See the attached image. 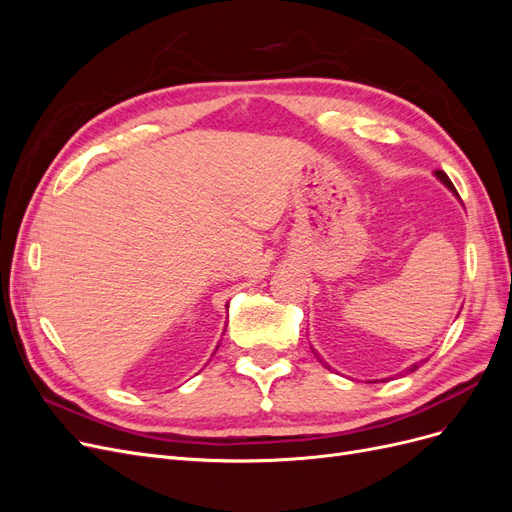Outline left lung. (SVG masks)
<instances>
[{"instance_id":"8db88e82","label":"left lung","mask_w":512,"mask_h":512,"mask_svg":"<svg viewBox=\"0 0 512 512\" xmlns=\"http://www.w3.org/2000/svg\"><path fill=\"white\" fill-rule=\"evenodd\" d=\"M436 177H438V179L446 185V188L451 190L455 196H459V194H457V190H455V185L451 183V179H448V175L444 173V170H436ZM421 363H423V361H421ZM421 363H414V365H410V367H408V371H416V369H418V365H421ZM376 382H378V380H376Z\"/></svg>"}]
</instances>
